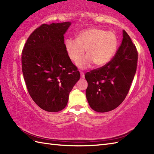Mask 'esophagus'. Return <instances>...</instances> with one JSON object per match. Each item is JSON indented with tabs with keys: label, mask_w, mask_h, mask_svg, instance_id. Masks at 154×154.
I'll return each instance as SVG.
<instances>
[{
	"label": "esophagus",
	"mask_w": 154,
	"mask_h": 154,
	"mask_svg": "<svg viewBox=\"0 0 154 154\" xmlns=\"http://www.w3.org/2000/svg\"><path fill=\"white\" fill-rule=\"evenodd\" d=\"M80 74H81V77L83 78V79H84L85 78V74H84V73L83 72H82V71H81L80 72Z\"/></svg>",
	"instance_id": "34e87169"
}]
</instances>
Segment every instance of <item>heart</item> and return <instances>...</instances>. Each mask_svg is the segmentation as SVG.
<instances>
[{"instance_id": "obj_1", "label": "heart", "mask_w": 154, "mask_h": 154, "mask_svg": "<svg viewBox=\"0 0 154 154\" xmlns=\"http://www.w3.org/2000/svg\"><path fill=\"white\" fill-rule=\"evenodd\" d=\"M116 35L111 31L91 28L77 35L76 40L68 38L65 42V50L70 60L76 62L86 50V56L77 63V67L85 69L94 63L102 67L112 60L118 48Z\"/></svg>"}]
</instances>
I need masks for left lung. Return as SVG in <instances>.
<instances>
[{
	"label": "left lung",
	"instance_id": "1",
	"mask_svg": "<svg viewBox=\"0 0 154 154\" xmlns=\"http://www.w3.org/2000/svg\"><path fill=\"white\" fill-rule=\"evenodd\" d=\"M137 62L136 48L123 30L122 44L112 60L85 75L88 83L86 97L91 109L98 112H106L123 102L134 77Z\"/></svg>",
	"mask_w": 154,
	"mask_h": 154
}]
</instances>
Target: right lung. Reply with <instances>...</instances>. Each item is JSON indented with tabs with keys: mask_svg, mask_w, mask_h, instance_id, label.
I'll return each mask as SVG.
<instances>
[{
	"mask_svg": "<svg viewBox=\"0 0 154 154\" xmlns=\"http://www.w3.org/2000/svg\"><path fill=\"white\" fill-rule=\"evenodd\" d=\"M70 22L43 24L32 32L22 50V68L29 94L48 112L66 106L80 73L65 50L64 36Z\"/></svg>",
	"mask_w": 154,
	"mask_h": 154,
	"instance_id": "obj_1",
	"label": "right lung"
}]
</instances>
